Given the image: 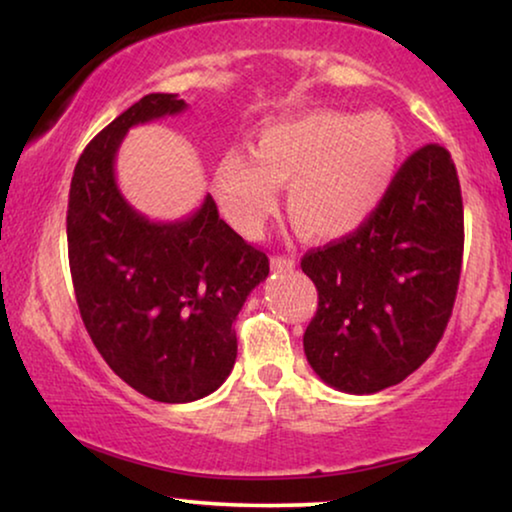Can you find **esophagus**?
<instances>
[{"label": "esophagus", "instance_id": "1", "mask_svg": "<svg viewBox=\"0 0 512 512\" xmlns=\"http://www.w3.org/2000/svg\"><path fill=\"white\" fill-rule=\"evenodd\" d=\"M272 268H277V270H293L296 268V258H291V256H272Z\"/></svg>", "mask_w": 512, "mask_h": 512}]
</instances>
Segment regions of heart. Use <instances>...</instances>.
<instances>
[{
  "instance_id": "heart-1",
  "label": "heart",
  "mask_w": 512,
  "mask_h": 512,
  "mask_svg": "<svg viewBox=\"0 0 512 512\" xmlns=\"http://www.w3.org/2000/svg\"><path fill=\"white\" fill-rule=\"evenodd\" d=\"M254 156L228 151L214 172L226 219L258 237L289 186V214L312 240H340L373 216L401 165V132L387 114L307 111L258 132Z\"/></svg>"
}]
</instances>
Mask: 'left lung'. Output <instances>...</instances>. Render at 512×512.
<instances>
[{"label":"left lung","instance_id":"8db88e82","mask_svg":"<svg viewBox=\"0 0 512 512\" xmlns=\"http://www.w3.org/2000/svg\"><path fill=\"white\" fill-rule=\"evenodd\" d=\"M461 254L457 167L450 151L426 144L356 233L300 261L319 291L303 335L314 373L345 394H375L415 373L450 321Z\"/></svg>","mask_w":512,"mask_h":512}]
</instances>
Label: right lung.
Returning <instances> with one entry per match:
<instances>
[{"mask_svg":"<svg viewBox=\"0 0 512 512\" xmlns=\"http://www.w3.org/2000/svg\"><path fill=\"white\" fill-rule=\"evenodd\" d=\"M186 107L151 93L114 118L83 149L67 207L69 270L90 340L123 382L158 403L198 401L226 382L233 321L270 272L209 193L191 216L149 221L118 191L125 132Z\"/></svg>","mask_w":512,"mask_h":512,"instance_id":"right-lung-1","label":"right lung"}]
</instances>
